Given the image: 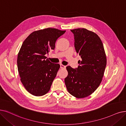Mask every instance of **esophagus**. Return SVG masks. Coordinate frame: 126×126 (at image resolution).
I'll use <instances>...</instances> for the list:
<instances>
[{"label":"esophagus","mask_w":126,"mask_h":126,"mask_svg":"<svg viewBox=\"0 0 126 126\" xmlns=\"http://www.w3.org/2000/svg\"><path fill=\"white\" fill-rule=\"evenodd\" d=\"M60 67H61V68L64 69V68H65V67H66V66H64V65H63L62 64H61V65H60Z\"/></svg>","instance_id":"1"}]
</instances>
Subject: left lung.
I'll return each instance as SVG.
<instances>
[{
    "label": "left lung",
    "instance_id": "1",
    "mask_svg": "<svg viewBox=\"0 0 126 126\" xmlns=\"http://www.w3.org/2000/svg\"><path fill=\"white\" fill-rule=\"evenodd\" d=\"M75 47L81 58L77 68L66 67L68 75L65 83L69 93L77 98L91 95L101 82L107 65L102 42L95 32L85 28L71 30Z\"/></svg>",
    "mask_w": 126,
    "mask_h": 126
}]
</instances>
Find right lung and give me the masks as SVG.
<instances>
[{"instance_id":"1","label":"right lung","mask_w":126,"mask_h":126,"mask_svg":"<svg viewBox=\"0 0 126 126\" xmlns=\"http://www.w3.org/2000/svg\"><path fill=\"white\" fill-rule=\"evenodd\" d=\"M65 31L51 28L35 31L24 41L17 68L21 83L31 94L41 96L49 91L60 65L46 59L45 54L54 49L57 40Z\"/></svg>"}]
</instances>
